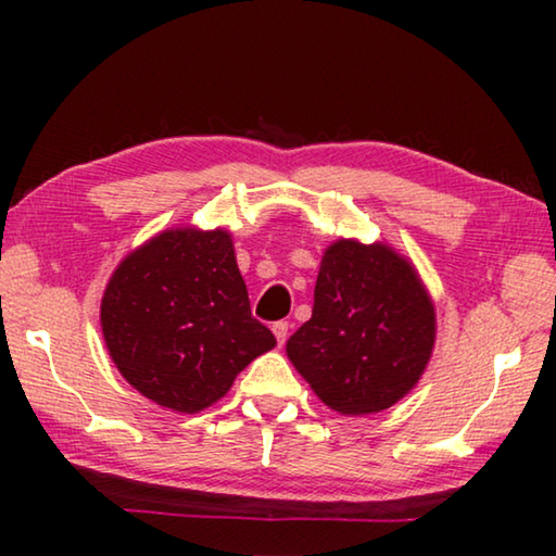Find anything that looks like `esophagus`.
<instances>
[{
  "instance_id": "obj_1",
  "label": "esophagus",
  "mask_w": 556,
  "mask_h": 556,
  "mask_svg": "<svg viewBox=\"0 0 556 556\" xmlns=\"http://www.w3.org/2000/svg\"><path fill=\"white\" fill-rule=\"evenodd\" d=\"M271 333H275V338H277V343H279V345H285L287 336H289V324H287V321H277L275 326H271Z\"/></svg>"
}]
</instances>
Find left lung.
Masks as SVG:
<instances>
[{
  "label": "left lung",
  "mask_w": 556,
  "mask_h": 556,
  "mask_svg": "<svg viewBox=\"0 0 556 556\" xmlns=\"http://www.w3.org/2000/svg\"><path fill=\"white\" fill-rule=\"evenodd\" d=\"M434 341V301L412 260L382 240L341 238L324 252L312 318L287 357L326 407L357 417L417 388Z\"/></svg>",
  "instance_id": "1"
}]
</instances>
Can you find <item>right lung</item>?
Returning a JSON list of instances; mask_svg holds the SVG:
<instances>
[{
    "label": "right lung",
    "mask_w": 556,
    "mask_h": 556,
    "mask_svg": "<svg viewBox=\"0 0 556 556\" xmlns=\"http://www.w3.org/2000/svg\"><path fill=\"white\" fill-rule=\"evenodd\" d=\"M108 353L131 388L159 407L195 414L277 345L252 318L232 235L181 225L119 262L100 304Z\"/></svg>",
    "instance_id": "1"
}]
</instances>
